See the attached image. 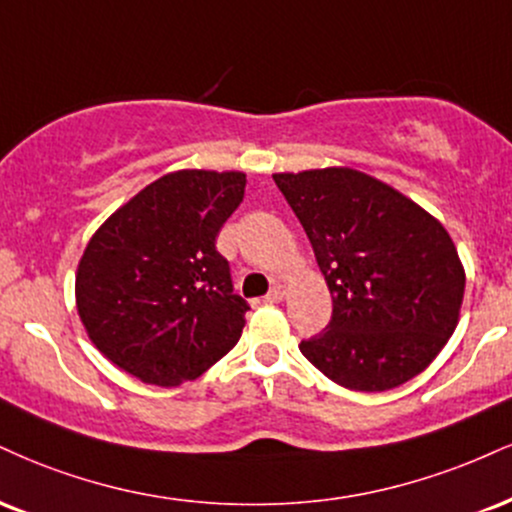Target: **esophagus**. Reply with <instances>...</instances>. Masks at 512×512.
Listing matches in <instances>:
<instances>
[{
	"mask_svg": "<svg viewBox=\"0 0 512 512\" xmlns=\"http://www.w3.org/2000/svg\"><path fill=\"white\" fill-rule=\"evenodd\" d=\"M283 295H286V291H283V286H274L272 291L264 295V303H281Z\"/></svg>",
	"mask_w": 512,
	"mask_h": 512,
	"instance_id": "esophagus-1",
	"label": "esophagus"
}]
</instances>
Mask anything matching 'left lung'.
<instances>
[{
    "mask_svg": "<svg viewBox=\"0 0 512 512\" xmlns=\"http://www.w3.org/2000/svg\"><path fill=\"white\" fill-rule=\"evenodd\" d=\"M334 300L300 353L353 391L420 374L458 324L465 272L451 236L420 205L353 169L274 174Z\"/></svg>",
    "mask_w": 512,
    "mask_h": 512,
    "instance_id": "obj_1",
    "label": "left lung"
}]
</instances>
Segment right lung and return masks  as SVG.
I'll use <instances>...</instances> for the list:
<instances>
[{
    "label": "right lung",
    "instance_id": "obj_1",
    "mask_svg": "<svg viewBox=\"0 0 512 512\" xmlns=\"http://www.w3.org/2000/svg\"><path fill=\"white\" fill-rule=\"evenodd\" d=\"M245 174L186 169L140 190L90 238L76 276L88 336L123 372L157 386L200 377L236 346L250 305L217 250Z\"/></svg>",
    "mask_w": 512,
    "mask_h": 512
}]
</instances>
